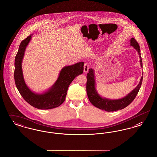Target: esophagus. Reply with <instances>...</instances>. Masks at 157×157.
I'll use <instances>...</instances> for the list:
<instances>
[{
	"label": "esophagus",
	"instance_id": "34e87169",
	"mask_svg": "<svg viewBox=\"0 0 157 157\" xmlns=\"http://www.w3.org/2000/svg\"><path fill=\"white\" fill-rule=\"evenodd\" d=\"M89 69H90V67H89L88 64L85 63L84 64V66H83V72L85 73H87L88 72V71H89Z\"/></svg>",
	"mask_w": 157,
	"mask_h": 157
}]
</instances>
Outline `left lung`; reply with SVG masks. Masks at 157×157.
Returning <instances> with one entry per match:
<instances>
[{"label":"left lung","mask_w":157,"mask_h":157,"mask_svg":"<svg viewBox=\"0 0 157 157\" xmlns=\"http://www.w3.org/2000/svg\"><path fill=\"white\" fill-rule=\"evenodd\" d=\"M130 41L131 45L134 48L137 52L138 53V55H140V64L141 67H142V61L141 56V51L140 45L134 38H131ZM86 78V92L90 103L95 107L103 111L108 112H113L125 108L134 100L141 86L143 76H142L140 82L134 90H132L130 93H129L126 97L120 99L115 100L104 98L101 97L98 94L97 91L95 88V75L94 71L93 69L91 68L89 69V72L87 74Z\"/></svg>","instance_id":"left-lung-1"}]
</instances>
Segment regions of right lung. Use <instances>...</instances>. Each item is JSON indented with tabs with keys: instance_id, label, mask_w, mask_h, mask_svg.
<instances>
[{
	"instance_id": "right-lung-1",
	"label": "right lung",
	"mask_w": 157,
	"mask_h": 157,
	"mask_svg": "<svg viewBox=\"0 0 157 157\" xmlns=\"http://www.w3.org/2000/svg\"><path fill=\"white\" fill-rule=\"evenodd\" d=\"M31 36L32 35L21 42L15 57V84L23 98L32 106L39 109L55 108L65 101L69 85L77 76L83 73L84 62H81L63 67L58 79L49 90L44 94L34 93L26 85L22 69L23 58L26 46L30 42Z\"/></svg>"
}]
</instances>
